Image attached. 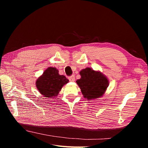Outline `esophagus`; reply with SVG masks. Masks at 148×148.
<instances>
[{"mask_svg":"<svg viewBox=\"0 0 148 148\" xmlns=\"http://www.w3.org/2000/svg\"><path fill=\"white\" fill-rule=\"evenodd\" d=\"M69 79L70 80V82H75V77L74 75H71V76H70V77H69Z\"/></svg>","mask_w":148,"mask_h":148,"instance_id":"obj_1","label":"esophagus"}]
</instances>
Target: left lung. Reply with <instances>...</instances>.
Masks as SVG:
<instances>
[{
	"instance_id": "1",
	"label": "left lung",
	"mask_w": 148,
	"mask_h": 148,
	"mask_svg": "<svg viewBox=\"0 0 148 148\" xmlns=\"http://www.w3.org/2000/svg\"><path fill=\"white\" fill-rule=\"evenodd\" d=\"M79 74L81 78L76 82L84 98L91 100L103 96L109 86V80L104 74L89 67L82 70Z\"/></svg>"
}]
</instances>
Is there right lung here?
Wrapping results in <instances>:
<instances>
[{"instance_id":"right-lung-1","label":"right lung","mask_w":148,"mask_h":148,"mask_svg":"<svg viewBox=\"0 0 148 148\" xmlns=\"http://www.w3.org/2000/svg\"><path fill=\"white\" fill-rule=\"evenodd\" d=\"M64 75H60L55 67H48L36 82L39 92L46 97H56L62 88L69 83Z\"/></svg>"}]
</instances>
